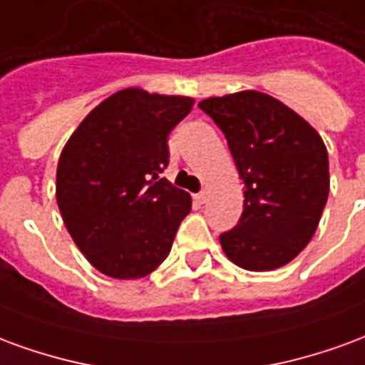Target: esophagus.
I'll use <instances>...</instances> for the list:
<instances>
[{
	"instance_id": "obj_1",
	"label": "esophagus",
	"mask_w": 365,
	"mask_h": 365,
	"mask_svg": "<svg viewBox=\"0 0 365 365\" xmlns=\"http://www.w3.org/2000/svg\"><path fill=\"white\" fill-rule=\"evenodd\" d=\"M195 201H199V203H205V201H207V191H199L197 195H195Z\"/></svg>"
}]
</instances>
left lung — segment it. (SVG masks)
I'll return each mask as SVG.
<instances>
[{
	"instance_id": "obj_1",
	"label": "left lung",
	"mask_w": 365,
	"mask_h": 365,
	"mask_svg": "<svg viewBox=\"0 0 365 365\" xmlns=\"http://www.w3.org/2000/svg\"><path fill=\"white\" fill-rule=\"evenodd\" d=\"M199 107L217 123L245 182V209L221 246L232 264L269 272L313 238L329 199V154L303 117L262 91L209 97Z\"/></svg>"
}]
</instances>
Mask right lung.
<instances>
[{
    "label": "right lung",
    "instance_id": "add662e5",
    "mask_svg": "<svg viewBox=\"0 0 365 365\" xmlns=\"http://www.w3.org/2000/svg\"><path fill=\"white\" fill-rule=\"evenodd\" d=\"M193 99L127 88L97 105L68 138L56 201L76 246L115 279L152 274L191 211L187 191L162 178L168 135Z\"/></svg>",
    "mask_w": 365,
    "mask_h": 365
}]
</instances>
